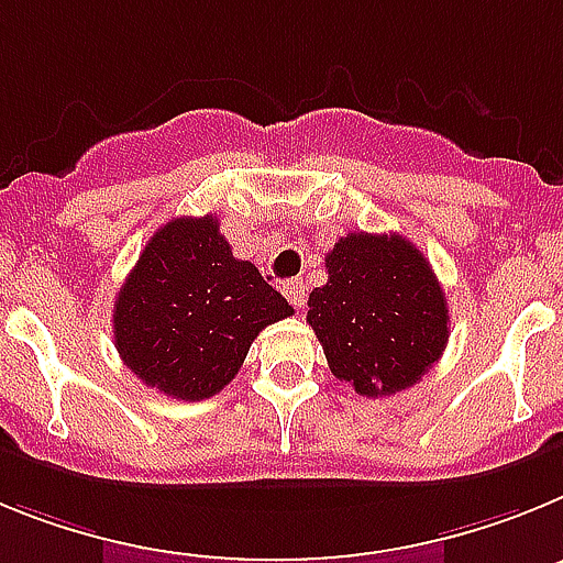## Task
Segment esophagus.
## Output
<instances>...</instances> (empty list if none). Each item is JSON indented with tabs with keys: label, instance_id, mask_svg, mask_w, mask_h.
Returning <instances> with one entry per match:
<instances>
[{
	"label": "esophagus",
	"instance_id": "obj_1",
	"mask_svg": "<svg viewBox=\"0 0 563 563\" xmlns=\"http://www.w3.org/2000/svg\"><path fill=\"white\" fill-rule=\"evenodd\" d=\"M306 291H309V288H306V283L302 280L283 283V295H286V300L291 302L295 309H302V306H306Z\"/></svg>",
	"mask_w": 563,
	"mask_h": 563
}]
</instances>
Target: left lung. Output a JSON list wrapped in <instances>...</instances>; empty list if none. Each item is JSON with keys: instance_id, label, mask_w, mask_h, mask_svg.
<instances>
[{"instance_id": "1", "label": "left lung", "mask_w": 563, "mask_h": 563, "mask_svg": "<svg viewBox=\"0 0 563 563\" xmlns=\"http://www.w3.org/2000/svg\"><path fill=\"white\" fill-rule=\"evenodd\" d=\"M329 283L309 295V325L336 379L390 397L439 363L451 317L428 257L402 234L349 232L325 254Z\"/></svg>"}]
</instances>
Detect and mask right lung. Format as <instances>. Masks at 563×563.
<instances>
[{"mask_svg": "<svg viewBox=\"0 0 563 563\" xmlns=\"http://www.w3.org/2000/svg\"><path fill=\"white\" fill-rule=\"evenodd\" d=\"M291 306L234 261L218 218H175L150 238L112 306V336L141 383L187 402L214 397L249 345Z\"/></svg>", "mask_w": 563, "mask_h": 563, "instance_id": "1", "label": "right lung"}]
</instances>
